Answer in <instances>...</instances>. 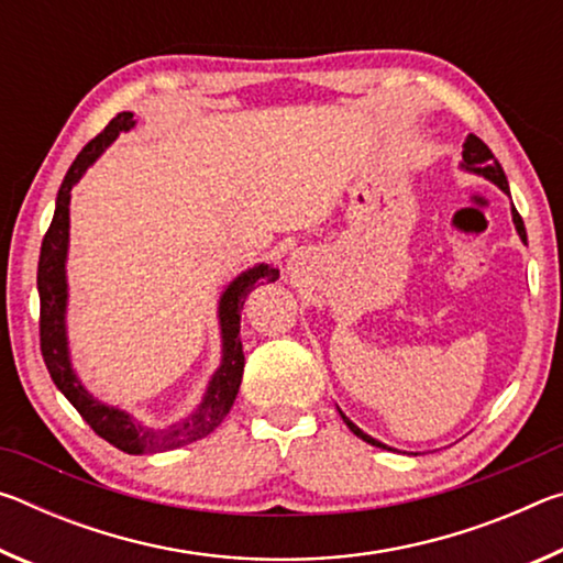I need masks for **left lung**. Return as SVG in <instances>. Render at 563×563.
Masks as SVG:
<instances>
[{
  "label": "left lung",
  "mask_w": 563,
  "mask_h": 563,
  "mask_svg": "<svg viewBox=\"0 0 563 563\" xmlns=\"http://www.w3.org/2000/svg\"><path fill=\"white\" fill-rule=\"evenodd\" d=\"M462 158H464V168L466 170H474V174H479V176H484V178H489L492 184H497L504 194H509V184H507V176H504V170H501V166L497 164V158H494V154L489 151V146L484 144V141L479 139V136H474V133H470V139L464 141V151H462ZM511 216H514V225H517V231H519V235H521V241L527 243V228H523V221H521V216H519V211L517 208L511 206ZM342 415V412H340ZM342 419H345V424L350 427V432H355L362 442H367V444H375V446H383L385 450V444L383 442H377V440H373V437L369 434H365L360 430L357 424H352L350 419L342 415Z\"/></svg>",
  "instance_id": "1"
}]
</instances>
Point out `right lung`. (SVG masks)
<instances>
[{
    "label": "right lung",
    "instance_id": "obj_1",
    "mask_svg": "<svg viewBox=\"0 0 563 563\" xmlns=\"http://www.w3.org/2000/svg\"><path fill=\"white\" fill-rule=\"evenodd\" d=\"M136 126L131 111H121L109 121L97 139H91L81 154L76 156L71 168L66 170L62 180L59 196H56V211L52 218L49 231H46L42 241L40 253V271H36V288H40V345L44 365L49 369L54 385L62 389L64 397L76 407L87 424L97 432L101 440L117 446V450L126 454H154L176 450V446L190 444L201 437L211 434L223 417L231 412L235 402L238 387L243 379V345H241V310L255 285L275 283L278 280V271L271 265H255V268L245 271L228 285L221 295V305H218V318H221V335H223V362L213 375L208 393L203 397L201 407L194 415L186 417L184 422L170 424L166 430H148V427L139 424L126 412L117 407H107L93 399L84 385L76 379L71 362H69V347H66V247H69V198L76 180L84 176L93 161H97L103 148H107L121 131H129Z\"/></svg>",
    "mask_w": 563,
    "mask_h": 563
}]
</instances>
